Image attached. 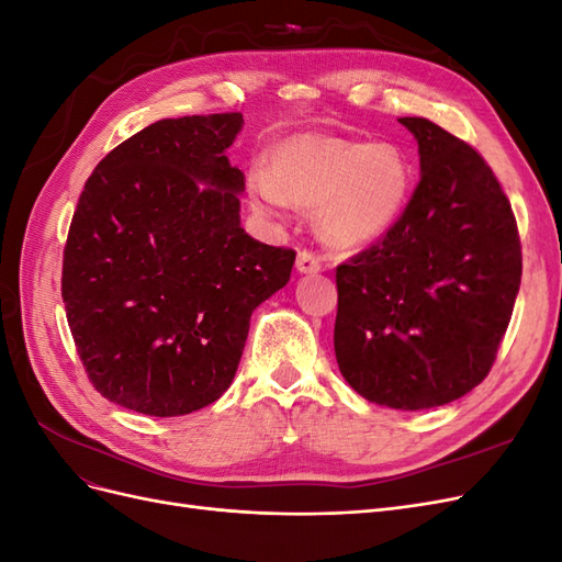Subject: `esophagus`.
<instances>
[{
	"instance_id": "34e87169",
	"label": "esophagus",
	"mask_w": 562,
	"mask_h": 562,
	"mask_svg": "<svg viewBox=\"0 0 562 562\" xmlns=\"http://www.w3.org/2000/svg\"><path fill=\"white\" fill-rule=\"evenodd\" d=\"M295 267H297L300 274H316V271H321V260L316 258L314 252L302 250V252H297Z\"/></svg>"
}]
</instances>
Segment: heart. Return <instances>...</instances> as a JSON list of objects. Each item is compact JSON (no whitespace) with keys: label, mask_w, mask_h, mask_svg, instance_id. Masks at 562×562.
<instances>
[{"label":"heart","mask_w":562,"mask_h":562,"mask_svg":"<svg viewBox=\"0 0 562 562\" xmlns=\"http://www.w3.org/2000/svg\"><path fill=\"white\" fill-rule=\"evenodd\" d=\"M413 173L403 151L386 143L302 133L271 151V164L248 171V199L260 213L279 215L295 203L318 211L323 239L342 250L382 241L411 199Z\"/></svg>","instance_id":"1"}]
</instances>
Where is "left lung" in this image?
<instances>
[{
	"label": "left lung",
	"instance_id": "left-lung-1",
	"mask_svg": "<svg viewBox=\"0 0 562 562\" xmlns=\"http://www.w3.org/2000/svg\"><path fill=\"white\" fill-rule=\"evenodd\" d=\"M419 184L382 241L337 267L335 359L370 403L427 411L462 398L495 363L520 288L516 217L490 166L429 119Z\"/></svg>",
	"mask_w": 562,
	"mask_h": 562
}]
</instances>
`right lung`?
<instances>
[{
  "label": "right lung",
  "mask_w": 562,
  "mask_h": 562,
  "mask_svg": "<svg viewBox=\"0 0 562 562\" xmlns=\"http://www.w3.org/2000/svg\"><path fill=\"white\" fill-rule=\"evenodd\" d=\"M239 112L131 135L83 184L63 255L77 353L108 401L190 415L229 389L255 307L291 279L295 250L241 227L246 178L227 159Z\"/></svg>",
  "instance_id": "add662e5"
}]
</instances>
